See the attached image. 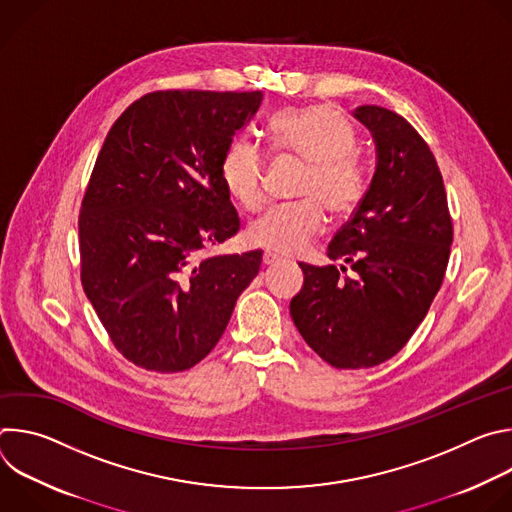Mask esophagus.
<instances>
[{"label": "esophagus", "instance_id": "obj_1", "mask_svg": "<svg viewBox=\"0 0 512 512\" xmlns=\"http://www.w3.org/2000/svg\"><path fill=\"white\" fill-rule=\"evenodd\" d=\"M279 261V257L275 255V253H271V251H265L263 253V265H273V263H277Z\"/></svg>", "mask_w": 512, "mask_h": 512}]
</instances>
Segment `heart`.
Wrapping results in <instances>:
<instances>
[{"instance_id": "heart-1", "label": "heart", "mask_w": 512, "mask_h": 512, "mask_svg": "<svg viewBox=\"0 0 512 512\" xmlns=\"http://www.w3.org/2000/svg\"><path fill=\"white\" fill-rule=\"evenodd\" d=\"M271 145L308 164L296 204L273 206L251 223V245L275 255L302 253L322 231L326 216H350L367 194L369 180L358 154L352 125L330 105L283 109L269 119ZM265 152L251 139H235L221 160V180L229 196L255 212L265 200Z\"/></svg>"}]
</instances>
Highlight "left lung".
I'll return each instance as SVG.
<instances>
[{
	"label": "left lung",
	"instance_id": "8db88e82",
	"mask_svg": "<svg viewBox=\"0 0 512 512\" xmlns=\"http://www.w3.org/2000/svg\"><path fill=\"white\" fill-rule=\"evenodd\" d=\"M377 145L360 206L328 245L340 265H308L289 314L308 346L336 369H369L395 356L442 287L452 216L442 172L415 127L385 107L352 113Z\"/></svg>",
	"mask_w": 512,
	"mask_h": 512
}]
</instances>
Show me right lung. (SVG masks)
Instances as JSON below:
<instances>
[{"label": "right lung", "mask_w": 512, "mask_h": 512, "mask_svg": "<svg viewBox=\"0 0 512 512\" xmlns=\"http://www.w3.org/2000/svg\"><path fill=\"white\" fill-rule=\"evenodd\" d=\"M261 101V91H156L105 137L79 214L81 281L135 367L192 369L259 273L261 251L202 253L241 227L221 160Z\"/></svg>", "instance_id": "add662e5"}]
</instances>
